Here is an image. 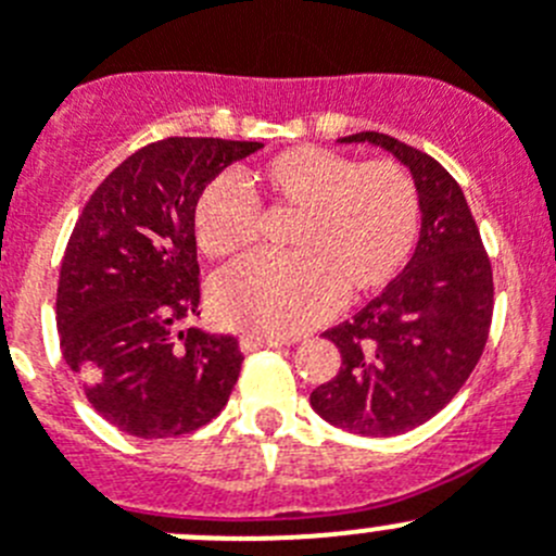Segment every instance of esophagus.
Instances as JSON below:
<instances>
[{
    "label": "esophagus",
    "instance_id": "34e87169",
    "mask_svg": "<svg viewBox=\"0 0 556 556\" xmlns=\"http://www.w3.org/2000/svg\"><path fill=\"white\" fill-rule=\"evenodd\" d=\"M285 345L282 340H271V337H254V334H243L241 337V351L249 354V351H257V349H279Z\"/></svg>",
    "mask_w": 556,
    "mask_h": 556
}]
</instances>
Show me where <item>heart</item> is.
Wrapping results in <instances>:
<instances>
[{"instance_id": "b5f03b06", "label": "heart", "mask_w": 556, "mask_h": 556, "mask_svg": "<svg viewBox=\"0 0 556 556\" xmlns=\"http://www.w3.org/2000/svg\"><path fill=\"white\" fill-rule=\"evenodd\" d=\"M252 186L274 211L295 214L290 257H247L211 285V309L227 329L293 337L340 304L387 288L406 268L422 205L412 175L395 161H356L299 144L263 161ZM194 236L207 257H230L261 236L252 197L216 178L194 205Z\"/></svg>"}]
</instances>
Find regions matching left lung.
I'll return each instance as SVG.
<instances>
[{"label":"left lung","instance_id":"left-lung-1","mask_svg":"<svg viewBox=\"0 0 556 556\" xmlns=\"http://www.w3.org/2000/svg\"><path fill=\"white\" fill-rule=\"evenodd\" d=\"M389 150L419 191L422 227L412 261L354 320L326 331L342 367L309 395L326 422L397 435L442 412L489 340L494 274L453 175L422 150L378 131L342 137Z\"/></svg>","mask_w":556,"mask_h":556}]
</instances>
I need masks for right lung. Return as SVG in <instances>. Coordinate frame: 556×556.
Masks as SVG:
<instances>
[{"instance_id": "obj_1", "label": "right lung", "mask_w": 556, "mask_h": 556, "mask_svg": "<svg viewBox=\"0 0 556 556\" xmlns=\"http://www.w3.org/2000/svg\"><path fill=\"white\" fill-rule=\"evenodd\" d=\"M261 148L211 137L148 144L106 175L71 232L56 285L62 359L123 433L173 439L227 406L238 340L178 324L200 315L197 197Z\"/></svg>"}]
</instances>
